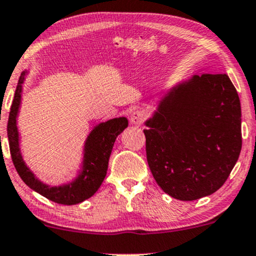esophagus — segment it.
<instances>
[{
  "mask_svg": "<svg viewBox=\"0 0 256 256\" xmlns=\"http://www.w3.org/2000/svg\"><path fill=\"white\" fill-rule=\"evenodd\" d=\"M144 121V115L140 111H134L130 115V123L134 126H140Z\"/></svg>",
  "mask_w": 256,
  "mask_h": 256,
  "instance_id": "esophagus-1",
  "label": "esophagus"
}]
</instances>
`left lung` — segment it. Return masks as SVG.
<instances>
[{
  "label": "left lung",
  "mask_w": 256,
  "mask_h": 256,
  "mask_svg": "<svg viewBox=\"0 0 256 256\" xmlns=\"http://www.w3.org/2000/svg\"><path fill=\"white\" fill-rule=\"evenodd\" d=\"M241 117L226 74L193 75L171 86L144 123L147 163L159 187L182 201L217 192L241 153Z\"/></svg>",
  "instance_id": "obj_1"
}]
</instances>
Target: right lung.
I'll use <instances>...</instances> for the list:
<instances>
[{
	"label": "right lung",
	"instance_id": "add662e5",
	"mask_svg": "<svg viewBox=\"0 0 256 256\" xmlns=\"http://www.w3.org/2000/svg\"><path fill=\"white\" fill-rule=\"evenodd\" d=\"M28 70H24L18 81L16 90L9 112L7 135L12 159L15 169L24 182L32 190L61 205H76L96 194L106 176L109 158L116 138L128 127L126 117H115L109 121L96 124L87 135L82 148V158L76 175L58 186H50L39 180L25 163L20 147V134L18 129V115L22 99V87Z\"/></svg>",
	"mask_w": 256,
	"mask_h": 256
}]
</instances>
